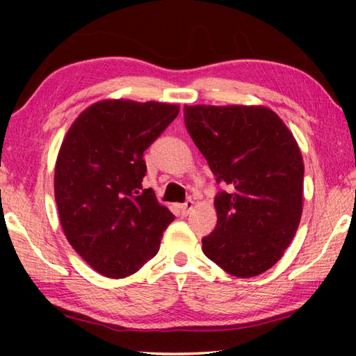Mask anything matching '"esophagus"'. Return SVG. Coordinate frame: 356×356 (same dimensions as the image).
Segmentation results:
<instances>
[{
	"instance_id": "esophagus-1",
	"label": "esophagus",
	"mask_w": 356,
	"mask_h": 356,
	"mask_svg": "<svg viewBox=\"0 0 356 356\" xmlns=\"http://www.w3.org/2000/svg\"><path fill=\"white\" fill-rule=\"evenodd\" d=\"M193 207H195V202H193L191 200H188L186 202H184V204H180L179 206V209H180V212H182V215H188L191 210H193Z\"/></svg>"
}]
</instances>
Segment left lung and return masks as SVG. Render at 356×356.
Segmentation results:
<instances>
[{"mask_svg": "<svg viewBox=\"0 0 356 356\" xmlns=\"http://www.w3.org/2000/svg\"><path fill=\"white\" fill-rule=\"evenodd\" d=\"M185 125L216 182L215 231L202 251L226 273L252 278L280 261L303 212L305 165L292 131L267 106H184Z\"/></svg>", "mask_w": 356, "mask_h": 356, "instance_id": "obj_1", "label": "left lung"}]
</instances>
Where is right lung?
Segmentation results:
<instances>
[{"label":"right lung","instance_id":"1","mask_svg":"<svg viewBox=\"0 0 356 356\" xmlns=\"http://www.w3.org/2000/svg\"><path fill=\"white\" fill-rule=\"evenodd\" d=\"M179 105L108 99L88 106L65 134L55 166L63 231L89 267L106 278L136 273L160 248L174 215L143 188V154Z\"/></svg>","mask_w":356,"mask_h":356}]
</instances>
